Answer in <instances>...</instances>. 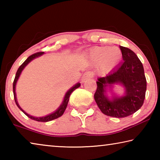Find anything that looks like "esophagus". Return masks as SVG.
I'll list each match as a JSON object with an SVG mask.
<instances>
[{
	"mask_svg": "<svg viewBox=\"0 0 160 160\" xmlns=\"http://www.w3.org/2000/svg\"><path fill=\"white\" fill-rule=\"evenodd\" d=\"M92 78V75L90 72H85V73L82 75V78H81V80H82V82H85V81H87L89 79H90V78Z\"/></svg>",
	"mask_w": 160,
	"mask_h": 160,
	"instance_id": "obj_1",
	"label": "esophagus"
}]
</instances>
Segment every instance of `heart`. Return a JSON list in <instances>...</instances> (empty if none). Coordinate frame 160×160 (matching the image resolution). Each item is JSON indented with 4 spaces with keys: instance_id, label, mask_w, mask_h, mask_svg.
I'll use <instances>...</instances> for the list:
<instances>
[{
    "instance_id": "obj_1",
    "label": "heart",
    "mask_w": 160,
    "mask_h": 160,
    "mask_svg": "<svg viewBox=\"0 0 160 160\" xmlns=\"http://www.w3.org/2000/svg\"><path fill=\"white\" fill-rule=\"evenodd\" d=\"M87 58L91 64L94 66L98 65L100 73L108 74L112 71L121 61L122 53L116 47H95L89 51Z\"/></svg>"
}]
</instances>
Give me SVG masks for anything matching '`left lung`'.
Listing matches in <instances>:
<instances>
[{
    "instance_id": "obj_1",
    "label": "left lung",
    "mask_w": 160,
    "mask_h": 160,
    "mask_svg": "<svg viewBox=\"0 0 160 160\" xmlns=\"http://www.w3.org/2000/svg\"><path fill=\"white\" fill-rule=\"evenodd\" d=\"M123 61L106 77L97 78L94 100L105 115L124 118L136 112L142 106L145 97L147 82L143 66L132 50L120 46ZM116 84L124 88L122 96L113 92ZM112 96L109 97L107 92Z\"/></svg>"
}]
</instances>
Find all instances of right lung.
Returning a JSON list of instances; mask_svg holds the SVG:
<instances>
[{"label": "right lung", "mask_w": 160, "mask_h": 160, "mask_svg": "<svg viewBox=\"0 0 160 160\" xmlns=\"http://www.w3.org/2000/svg\"><path fill=\"white\" fill-rule=\"evenodd\" d=\"M44 53V52H39V53H36L34 54H32V56H29V57L26 59L25 61L24 62V63L22 64L20 67H19L18 71H17V72H16L14 82H13V94H14L15 101L16 104H17V106L18 107L19 109H20L22 111V112L25 113L26 116H28L29 118H30L31 119H32V120L39 121V122H47V121H50L53 120V119L58 118V117H60V116L63 115L64 112H65V110H66V107H67V105H68V101H69V98H70V94H71V93L75 90H76L77 88H78L80 86V83L78 82L77 84H75L74 86H72L71 88H70L69 90L66 92V94H65V96L63 97V100L62 101V103L61 104L60 106H59V107L55 111V112H53L51 113H49V114H48L47 116H42V117H37V116H33L29 115V114H28V113L25 112V111H24L20 107V106L19 105L18 102L17 97H16V92H15L16 84H17V82H18V79H19V78H20V76L22 72V70H24V68H25L27 66H28V63H30V62L32 60H34V59L42 56Z\"/></svg>", "instance_id": "1"}]
</instances>
